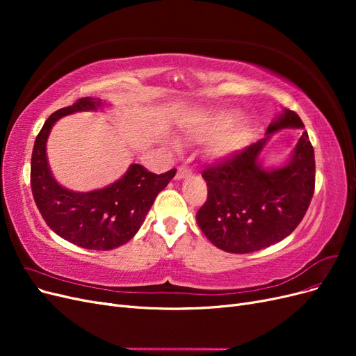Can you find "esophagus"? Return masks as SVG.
<instances>
[{
	"label": "esophagus",
	"mask_w": 356,
	"mask_h": 356,
	"mask_svg": "<svg viewBox=\"0 0 356 356\" xmlns=\"http://www.w3.org/2000/svg\"><path fill=\"white\" fill-rule=\"evenodd\" d=\"M191 174V170L186 166H179L178 170H177V179H181V178H186L187 175Z\"/></svg>",
	"instance_id": "obj_1"
}]
</instances>
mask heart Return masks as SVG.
I'll use <instances>...</instances> for the list:
<instances>
[{
    "instance_id": "obj_1",
    "label": "heart",
    "mask_w": 356,
    "mask_h": 356,
    "mask_svg": "<svg viewBox=\"0 0 356 356\" xmlns=\"http://www.w3.org/2000/svg\"><path fill=\"white\" fill-rule=\"evenodd\" d=\"M233 118L234 113L229 110L204 114L195 126L193 135L202 141L212 138L209 152L213 156H230L243 147L248 136L245 118Z\"/></svg>"
}]
</instances>
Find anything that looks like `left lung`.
<instances>
[{"label":"left lung","instance_id":"8db88e82","mask_svg":"<svg viewBox=\"0 0 356 356\" xmlns=\"http://www.w3.org/2000/svg\"><path fill=\"white\" fill-rule=\"evenodd\" d=\"M284 127H305L296 111L285 110L267 136L241 152L213 160L202 177L208 197L196 213L202 233L232 254L260 251L293 233L303 220L315 191V153L306 131L289 163L266 170L258 154L270 135Z\"/></svg>","mask_w":356,"mask_h":356}]
</instances>
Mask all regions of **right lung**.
Returning <instances> with one entry per match:
<instances>
[{
	"mask_svg": "<svg viewBox=\"0 0 356 356\" xmlns=\"http://www.w3.org/2000/svg\"><path fill=\"white\" fill-rule=\"evenodd\" d=\"M99 106V99L80 98L47 118L32 149L31 188L42 220L58 236L86 250L108 251L134 238L177 169L157 175L135 163L123 178L102 190L77 193L60 187L51 177L46 157L50 129L63 115Z\"/></svg>",
	"mask_w": 356,
	"mask_h": 356,
	"instance_id": "1",
	"label": "right lung"
}]
</instances>
